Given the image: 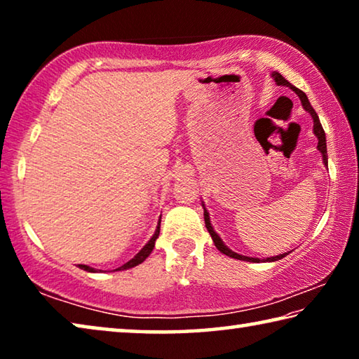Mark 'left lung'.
<instances>
[{"label": "left lung", "mask_w": 359, "mask_h": 359, "mask_svg": "<svg viewBox=\"0 0 359 359\" xmlns=\"http://www.w3.org/2000/svg\"><path fill=\"white\" fill-rule=\"evenodd\" d=\"M272 79H274L277 85H285V87H290L291 90H293V92H294L297 96H299V100H301V102H302V107L306 109V111L312 115V118H313V133H315V136L318 137V145H317V147H318V150L321 151V155H323V163L327 166V150H326V136H325V130H323V126H321V123H320V118H318L317 112H315V109L311 106V102H309L306 93H304L302 90L296 88L294 85H291V83L287 81V79H285L282 74H278V72H272ZM204 222H205V228H208L209 234L212 236V241H214L215 247H217L218 250H220L222 253L226 255V257L236 258V259H242V261H250V263H259V261H263V259H259V258L244 257V255H239V253H236V252H233V250H229V248L223 244V241L220 239V236H218V234L215 233V231H214V228H212L210 218H209V212L205 210V209H204ZM287 255H288V253L277 255V257L266 258L264 261H277V259H282L283 257H287Z\"/></svg>", "instance_id": "obj_1"}]
</instances>
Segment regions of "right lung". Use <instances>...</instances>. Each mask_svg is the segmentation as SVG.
Returning a JSON list of instances; mask_svg holds the SVG:
<instances>
[{"mask_svg":"<svg viewBox=\"0 0 359 359\" xmlns=\"http://www.w3.org/2000/svg\"><path fill=\"white\" fill-rule=\"evenodd\" d=\"M161 218V217H160ZM160 223H161V220L158 222V226H156V229H155V234L151 236V239L147 242V244H145L144 247H142V250L139 252L135 258H131L128 263H125L123 266H120L118 269H115V271H123V269H130V267H135V266H137V264H141L142 261H145V258L149 257V255L151 253V250H154V247H155V241L158 239V234H160ZM79 267H81V269H83V271H88V272H96L93 267H90V266H85V264H79Z\"/></svg>","mask_w":359,"mask_h":359,"instance_id":"obj_1","label":"right lung"}]
</instances>
